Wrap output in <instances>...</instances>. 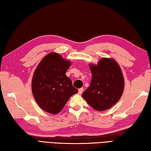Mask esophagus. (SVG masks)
<instances>
[{
	"label": "esophagus",
	"instance_id": "1",
	"mask_svg": "<svg viewBox=\"0 0 151 151\" xmlns=\"http://www.w3.org/2000/svg\"><path fill=\"white\" fill-rule=\"evenodd\" d=\"M83 90H84V89H83V88H79V89L78 90V93H79V94H81V93H82L83 92Z\"/></svg>",
	"mask_w": 151,
	"mask_h": 151
}]
</instances>
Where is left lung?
<instances>
[{"label": "left lung", "instance_id": "8db88e82", "mask_svg": "<svg viewBox=\"0 0 151 151\" xmlns=\"http://www.w3.org/2000/svg\"><path fill=\"white\" fill-rule=\"evenodd\" d=\"M92 81L82 93L86 101L98 111L108 110L123 94L125 81L118 63L112 58H103L97 65L89 64Z\"/></svg>", "mask_w": 151, "mask_h": 151}]
</instances>
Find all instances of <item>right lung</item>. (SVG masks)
<instances>
[{
	"mask_svg": "<svg viewBox=\"0 0 151 151\" xmlns=\"http://www.w3.org/2000/svg\"><path fill=\"white\" fill-rule=\"evenodd\" d=\"M71 61L55 52L45 55L37 66L32 81L33 96L45 112L56 114L78 90L66 76Z\"/></svg>",
	"mask_w": 151,
	"mask_h": 151,
	"instance_id": "obj_1",
	"label": "right lung"
}]
</instances>
